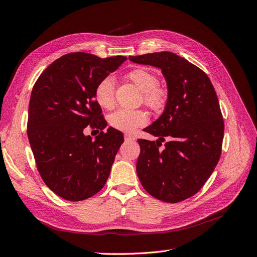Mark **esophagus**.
I'll list each match as a JSON object with an SVG mask.
<instances>
[{
  "label": "esophagus",
  "mask_w": 257,
  "mask_h": 257,
  "mask_svg": "<svg viewBox=\"0 0 257 257\" xmlns=\"http://www.w3.org/2000/svg\"><path fill=\"white\" fill-rule=\"evenodd\" d=\"M124 138H125L126 142H134L135 141V137L130 135V134H124Z\"/></svg>",
  "instance_id": "1"
}]
</instances>
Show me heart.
Wrapping results in <instances>:
<instances>
[{
	"label": "heart",
	"instance_id": "obj_1",
	"mask_svg": "<svg viewBox=\"0 0 257 257\" xmlns=\"http://www.w3.org/2000/svg\"><path fill=\"white\" fill-rule=\"evenodd\" d=\"M128 79L136 87L144 92V103L154 111H161L167 104L168 95L166 90L159 87V78L154 73L146 68H136L127 75ZM95 99L97 104L111 109L115 103L114 97V79L111 76H107L100 80L95 88ZM110 126L124 132L132 133L137 127L144 126L148 122V113L142 109H118L108 116Z\"/></svg>",
	"mask_w": 257,
	"mask_h": 257
}]
</instances>
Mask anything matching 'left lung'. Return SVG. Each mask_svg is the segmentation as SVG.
I'll return each instance as SVG.
<instances>
[{
  "label": "left lung",
  "instance_id": "8db88e82",
  "mask_svg": "<svg viewBox=\"0 0 257 257\" xmlns=\"http://www.w3.org/2000/svg\"><path fill=\"white\" fill-rule=\"evenodd\" d=\"M128 59L159 67L168 89L164 112L145 128L159 139H138L137 176L153 197L179 203L203 188L221 157L224 121L215 90L205 72L173 52ZM165 138L168 143L161 151Z\"/></svg>",
  "mask_w": 257,
  "mask_h": 257
}]
</instances>
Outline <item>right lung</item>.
Listing matches in <instances>:
<instances>
[{
	"instance_id": "right-lung-1",
	"label": "right lung",
	"mask_w": 257,
	"mask_h": 257,
	"mask_svg": "<svg viewBox=\"0 0 257 257\" xmlns=\"http://www.w3.org/2000/svg\"><path fill=\"white\" fill-rule=\"evenodd\" d=\"M125 60L67 53L52 62L34 84L28 116L30 146L46 185L66 200L95 195L109 177L123 134L109 127L92 141L83 131L88 125L100 131L107 126L95 88Z\"/></svg>"
}]
</instances>
